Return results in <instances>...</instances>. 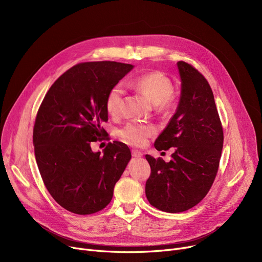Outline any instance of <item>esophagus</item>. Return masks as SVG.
Listing matches in <instances>:
<instances>
[{
    "mask_svg": "<svg viewBox=\"0 0 262 262\" xmlns=\"http://www.w3.org/2000/svg\"><path fill=\"white\" fill-rule=\"evenodd\" d=\"M132 155H133V157H142V153L140 152V150H137V149H132Z\"/></svg>",
    "mask_w": 262,
    "mask_h": 262,
    "instance_id": "esophagus-1",
    "label": "esophagus"
}]
</instances>
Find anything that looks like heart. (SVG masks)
<instances>
[{
  "label": "heart",
  "mask_w": 262,
  "mask_h": 262,
  "mask_svg": "<svg viewBox=\"0 0 262 262\" xmlns=\"http://www.w3.org/2000/svg\"><path fill=\"white\" fill-rule=\"evenodd\" d=\"M129 84L136 90L141 92L143 95L157 105V109L161 113H168L172 105V92L173 82L171 79L160 71H153L141 74L133 79ZM124 89L120 84H117L109 89L105 106L109 115L114 117L120 115L123 100ZM156 134V128L150 124L141 123L137 121L128 122L125 126L119 130L120 138L129 145L142 146L145 144L149 137Z\"/></svg>",
  "instance_id": "heart-1"
}]
</instances>
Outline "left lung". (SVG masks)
I'll use <instances>...</instances> for the list:
<instances>
[{
    "instance_id": "obj_1",
    "label": "left lung",
    "mask_w": 262,
    "mask_h": 262,
    "mask_svg": "<svg viewBox=\"0 0 262 262\" xmlns=\"http://www.w3.org/2000/svg\"><path fill=\"white\" fill-rule=\"evenodd\" d=\"M181 100L167 127L158 136L157 150L174 147L171 160L145 155L150 175L145 194L155 208L176 213L198 205L216 176L224 141L223 127L210 85L196 69L177 62Z\"/></svg>"
}]
</instances>
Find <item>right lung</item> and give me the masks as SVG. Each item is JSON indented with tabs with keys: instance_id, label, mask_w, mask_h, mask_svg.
Returning a JSON list of instances; mask_svg holds the SVG:
<instances>
[{
	"instance_id": "right-lung-1",
	"label": "right lung",
	"mask_w": 262,
	"mask_h": 262,
	"mask_svg": "<svg viewBox=\"0 0 262 262\" xmlns=\"http://www.w3.org/2000/svg\"><path fill=\"white\" fill-rule=\"evenodd\" d=\"M134 67L116 61L80 62L61 74L47 92L35 120L33 144L38 169L52 198L76 214H91L110 203L132 157L126 144L104 139L109 89Z\"/></svg>"
}]
</instances>
